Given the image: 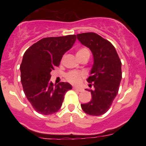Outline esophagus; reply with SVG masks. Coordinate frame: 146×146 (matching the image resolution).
<instances>
[{
  "label": "esophagus",
  "mask_w": 146,
  "mask_h": 146,
  "mask_svg": "<svg viewBox=\"0 0 146 146\" xmlns=\"http://www.w3.org/2000/svg\"><path fill=\"white\" fill-rule=\"evenodd\" d=\"M73 89L78 90V91H80V92L82 91V88H79V87H77V86H73Z\"/></svg>",
  "instance_id": "esophagus-1"
}]
</instances>
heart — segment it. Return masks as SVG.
<instances>
[{
  "label": "heart",
  "instance_id": "1",
  "mask_svg": "<svg viewBox=\"0 0 146 146\" xmlns=\"http://www.w3.org/2000/svg\"><path fill=\"white\" fill-rule=\"evenodd\" d=\"M76 56L78 58L85 56L89 57L90 51L87 48H81L78 50ZM84 77V74L83 73L78 71H70L65 75L66 80L72 84H78Z\"/></svg>",
  "mask_w": 146,
  "mask_h": 146
}]
</instances>
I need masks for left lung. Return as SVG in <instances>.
<instances>
[{
	"mask_svg": "<svg viewBox=\"0 0 146 146\" xmlns=\"http://www.w3.org/2000/svg\"><path fill=\"white\" fill-rule=\"evenodd\" d=\"M77 38L90 48L94 60L87 79L89 87L93 86V89H88L92 99L81 107L88 115L100 116L108 111L118 93L122 78L121 60L113 45L97 33H80Z\"/></svg>",
	"mask_w": 146,
	"mask_h": 146,
	"instance_id": "left-lung-1",
	"label": "left lung"
}]
</instances>
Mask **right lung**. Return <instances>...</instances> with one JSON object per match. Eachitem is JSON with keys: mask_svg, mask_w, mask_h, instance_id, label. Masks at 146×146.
<instances>
[{"mask_svg": "<svg viewBox=\"0 0 146 146\" xmlns=\"http://www.w3.org/2000/svg\"><path fill=\"white\" fill-rule=\"evenodd\" d=\"M75 35L44 38L25 51L20 66L25 96L35 110L52 115L61 108L64 95L72 86L68 82L53 85L51 71L60 65L63 55L73 46Z\"/></svg>", "mask_w": 146, "mask_h": 146, "instance_id": "1", "label": "right lung"}]
</instances>
